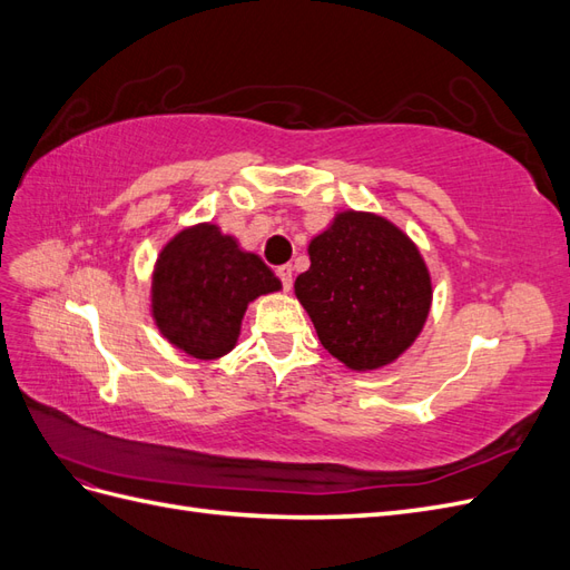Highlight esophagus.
<instances>
[{
    "instance_id": "esophagus-1",
    "label": "esophagus",
    "mask_w": 570,
    "mask_h": 570,
    "mask_svg": "<svg viewBox=\"0 0 570 570\" xmlns=\"http://www.w3.org/2000/svg\"><path fill=\"white\" fill-rule=\"evenodd\" d=\"M275 275H278V278H281V283H283V287H285V289H289V287H292V266H289V264H283V266L275 268Z\"/></svg>"
}]
</instances>
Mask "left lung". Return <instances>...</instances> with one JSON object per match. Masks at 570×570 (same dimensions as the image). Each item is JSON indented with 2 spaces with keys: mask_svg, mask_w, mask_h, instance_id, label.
Returning <instances> with one entry per match:
<instances>
[{
  "mask_svg": "<svg viewBox=\"0 0 570 570\" xmlns=\"http://www.w3.org/2000/svg\"><path fill=\"white\" fill-rule=\"evenodd\" d=\"M295 295L323 347L354 371L392 364L419 337L433 287L416 245L390 220L344 212L308 245Z\"/></svg>",
  "mask_w": 570,
  "mask_h": 570,
  "instance_id": "obj_1",
  "label": "left lung"
}]
</instances>
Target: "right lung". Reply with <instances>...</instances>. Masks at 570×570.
Listing matches in <instances>:
<instances>
[{
    "instance_id": "right-lung-1",
    "label": "right lung",
    "mask_w": 570,
    "mask_h": 570,
    "mask_svg": "<svg viewBox=\"0 0 570 570\" xmlns=\"http://www.w3.org/2000/svg\"><path fill=\"white\" fill-rule=\"evenodd\" d=\"M281 281L212 223L178 233L164 247L151 283V312L164 337L195 358L228 354L247 304Z\"/></svg>"
}]
</instances>
